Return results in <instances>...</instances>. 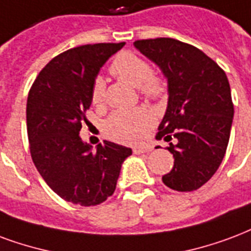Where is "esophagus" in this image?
Returning a JSON list of instances; mask_svg holds the SVG:
<instances>
[{
  "label": "esophagus",
  "instance_id": "esophagus-1",
  "mask_svg": "<svg viewBox=\"0 0 251 251\" xmlns=\"http://www.w3.org/2000/svg\"><path fill=\"white\" fill-rule=\"evenodd\" d=\"M151 149H153L151 146H141V148H134L133 151H134V154H144L151 151Z\"/></svg>",
  "mask_w": 251,
  "mask_h": 251
}]
</instances>
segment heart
Returning a JSON list of instances; mask_svg holds the SVG:
<instances>
[{
  "label": "heart",
  "instance_id": "heart-1",
  "mask_svg": "<svg viewBox=\"0 0 251 251\" xmlns=\"http://www.w3.org/2000/svg\"><path fill=\"white\" fill-rule=\"evenodd\" d=\"M110 73L117 78L138 88L141 93L149 98L162 97L166 90L161 77L151 73L150 64L141 55L131 51H122L113 59ZM93 105L102 106L105 103V82L96 78L90 92ZM151 111L145 107L133 110H117L103 124V130L111 140L122 144H137L144 138L146 129L153 124Z\"/></svg>",
  "mask_w": 251,
  "mask_h": 251
}]
</instances>
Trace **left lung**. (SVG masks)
Wrapping results in <instances>:
<instances>
[{
	"mask_svg": "<svg viewBox=\"0 0 251 251\" xmlns=\"http://www.w3.org/2000/svg\"><path fill=\"white\" fill-rule=\"evenodd\" d=\"M134 46L168 79V107L155 138L169 142L174 166L162 182L177 192L197 190L214 176L229 144L234 116L229 79L202 50L174 38Z\"/></svg>",
	"mask_w": 251,
	"mask_h": 251,
	"instance_id": "1",
	"label": "left lung"
}]
</instances>
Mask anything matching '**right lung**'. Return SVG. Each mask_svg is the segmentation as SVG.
<instances>
[{"mask_svg":"<svg viewBox=\"0 0 251 251\" xmlns=\"http://www.w3.org/2000/svg\"><path fill=\"white\" fill-rule=\"evenodd\" d=\"M125 45L94 44L69 49L42 69L26 103L31 159L41 177L65 201L96 206L114 193L130 148L103 141L93 151L79 137L92 105V85L111 55Z\"/></svg>","mask_w":251,"mask_h":251,"instance_id":"right-lung-1","label":"right lung"}]
</instances>
